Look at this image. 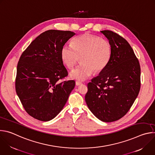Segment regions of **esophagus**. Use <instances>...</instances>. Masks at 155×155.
I'll return each instance as SVG.
<instances>
[{"instance_id":"esophagus-1","label":"esophagus","mask_w":155,"mask_h":155,"mask_svg":"<svg viewBox=\"0 0 155 155\" xmlns=\"http://www.w3.org/2000/svg\"><path fill=\"white\" fill-rule=\"evenodd\" d=\"M75 84H76V85H77V86H80V85H81V84H82V83H81V82H80V81H77L75 82Z\"/></svg>"}]
</instances>
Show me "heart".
<instances>
[{"mask_svg": "<svg viewBox=\"0 0 155 155\" xmlns=\"http://www.w3.org/2000/svg\"><path fill=\"white\" fill-rule=\"evenodd\" d=\"M112 54V45L101 37L85 34L75 37L72 45L65 43L61 50L62 61L65 67L71 69L81 58V64L71 73V77L84 80L93 71L100 73L108 65Z\"/></svg>", "mask_w": 155, "mask_h": 155, "instance_id": "b5f03b06", "label": "heart"}]
</instances>
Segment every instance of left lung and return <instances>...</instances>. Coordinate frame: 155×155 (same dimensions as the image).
<instances>
[{
  "instance_id": "obj_1",
  "label": "left lung",
  "mask_w": 155,
  "mask_h": 155,
  "mask_svg": "<svg viewBox=\"0 0 155 155\" xmlns=\"http://www.w3.org/2000/svg\"><path fill=\"white\" fill-rule=\"evenodd\" d=\"M111 43L112 54L105 69L87 84L85 101L91 112L104 122L124 117L140 88V67L129 43L111 31H101Z\"/></svg>"
}]
</instances>
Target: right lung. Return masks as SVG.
<instances>
[{
    "instance_id": "right-lung-1",
    "label": "right lung",
    "mask_w": 155,
    "mask_h": 155,
    "mask_svg": "<svg viewBox=\"0 0 155 155\" xmlns=\"http://www.w3.org/2000/svg\"><path fill=\"white\" fill-rule=\"evenodd\" d=\"M75 35L69 31H47L31 42L19 59L16 91L26 112L38 120L56 117L75 87L74 80L59 81L68 75L61 48Z\"/></svg>"
}]
</instances>
